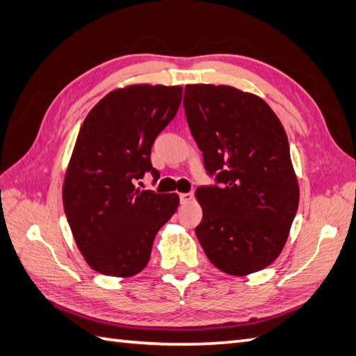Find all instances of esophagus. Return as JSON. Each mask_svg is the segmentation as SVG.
<instances>
[{
	"instance_id": "34e87169",
	"label": "esophagus",
	"mask_w": 356,
	"mask_h": 356,
	"mask_svg": "<svg viewBox=\"0 0 356 356\" xmlns=\"http://www.w3.org/2000/svg\"><path fill=\"white\" fill-rule=\"evenodd\" d=\"M194 199V194L193 193H182L180 194V203L185 205V203H190Z\"/></svg>"
}]
</instances>
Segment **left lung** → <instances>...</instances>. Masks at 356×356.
Segmentation results:
<instances>
[{
	"mask_svg": "<svg viewBox=\"0 0 356 356\" xmlns=\"http://www.w3.org/2000/svg\"><path fill=\"white\" fill-rule=\"evenodd\" d=\"M184 107L205 168L216 176V185L195 190L203 251L229 275L261 270L282 252L298 209L284 128L261 97L229 86H186Z\"/></svg>",
	"mask_w": 356,
	"mask_h": 356,
	"instance_id": "1",
	"label": "left lung"
}]
</instances>
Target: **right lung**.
Returning <instances> with one entry per match:
<instances>
[{"mask_svg": "<svg viewBox=\"0 0 356 356\" xmlns=\"http://www.w3.org/2000/svg\"><path fill=\"white\" fill-rule=\"evenodd\" d=\"M182 87L138 84L113 90L82 124L67 166L63 202L90 268L131 277L147 266L157 231L179 207L177 194L136 188L159 171L151 147L176 116Z\"/></svg>", "mask_w": 356, "mask_h": 356, "instance_id": "add662e5", "label": "right lung"}]
</instances>
